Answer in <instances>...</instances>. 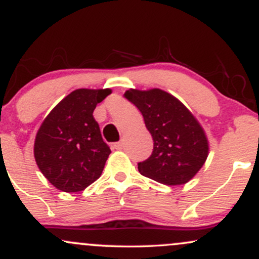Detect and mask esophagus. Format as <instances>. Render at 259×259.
<instances>
[{"label": "esophagus", "instance_id": "34e87169", "mask_svg": "<svg viewBox=\"0 0 259 259\" xmlns=\"http://www.w3.org/2000/svg\"><path fill=\"white\" fill-rule=\"evenodd\" d=\"M113 147H114L115 150H121V148H123V142H121V141L115 142V144L113 145Z\"/></svg>", "mask_w": 259, "mask_h": 259}]
</instances>
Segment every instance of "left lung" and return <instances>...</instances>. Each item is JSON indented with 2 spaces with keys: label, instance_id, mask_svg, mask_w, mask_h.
Here are the masks:
<instances>
[{
  "label": "left lung",
  "instance_id": "left-lung-1",
  "mask_svg": "<svg viewBox=\"0 0 259 259\" xmlns=\"http://www.w3.org/2000/svg\"><path fill=\"white\" fill-rule=\"evenodd\" d=\"M124 97L138 107L153 139L152 154L138 163L140 173L165 185H183L191 180L209 150L204 130L192 113L160 89H130Z\"/></svg>",
  "mask_w": 259,
  "mask_h": 259
}]
</instances>
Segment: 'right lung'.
<instances>
[{
  "label": "right lung",
  "mask_w": 259,
  "mask_h": 259,
  "mask_svg": "<svg viewBox=\"0 0 259 259\" xmlns=\"http://www.w3.org/2000/svg\"><path fill=\"white\" fill-rule=\"evenodd\" d=\"M111 92V89H78L41 124L35 138V160L44 177L61 191H82L102 174L111 150L94 111Z\"/></svg>",
  "instance_id": "right-lung-1"
}]
</instances>
